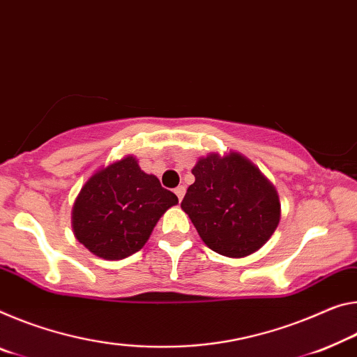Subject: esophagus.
Segmentation results:
<instances>
[{
  "label": "esophagus",
  "instance_id": "obj_1",
  "mask_svg": "<svg viewBox=\"0 0 357 357\" xmlns=\"http://www.w3.org/2000/svg\"><path fill=\"white\" fill-rule=\"evenodd\" d=\"M174 194H176L179 202L183 200V197H184V194H185V188H184V185H178V188L174 189Z\"/></svg>",
  "mask_w": 357,
  "mask_h": 357
}]
</instances>
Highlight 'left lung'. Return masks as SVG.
<instances>
[{
	"instance_id": "1",
	"label": "left lung",
	"mask_w": 357,
	"mask_h": 357,
	"mask_svg": "<svg viewBox=\"0 0 357 357\" xmlns=\"http://www.w3.org/2000/svg\"><path fill=\"white\" fill-rule=\"evenodd\" d=\"M181 208L209 250L227 257L262 248L280 222V199L260 169L240 154L200 158Z\"/></svg>"
}]
</instances>
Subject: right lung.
<instances>
[{
    "label": "right lung",
    "mask_w": 357,
    "mask_h": 357,
    "mask_svg": "<svg viewBox=\"0 0 357 357\" xmlns=\"http://www.w3.org/2000/svg\"><path fill=\"white\" fill-rule=\"evenodd\" d=\"M176 203L173 192L128 155L84 184L73 206V230L95 256L123 259L146 245L157 220Z\"/></svg>",
    "instance_id": "1"
}]
</instances>
